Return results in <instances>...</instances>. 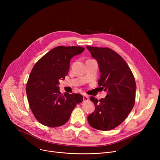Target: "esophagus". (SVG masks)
<instances>
[{
    "instance_id": "obj_1",
    "label": "esophagus",
    "mask_w": 160,
    "mask_h": 160,
    "mask_svg": "<svg viewBox=\"0 0 160 160\" xmlns=\"http://www.w3.org/2000/svg\"><path fill=\"white\" fill-rule=\"evenodd\" d=\"M83 100H84V101H88V100H89L88 96H87L86 95H83Z\"/></svg>"
}]
</instances>
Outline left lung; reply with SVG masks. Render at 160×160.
<instances>
[{
	"instance_id": "8db88e82",
	"label": "left lung",
	"mask_w": 160,
	"mask_h": 160,
	"mask_svg": "<svg viewBox=\"0 0 160 160\" xmlns=\"http://www.w3.org/2000/svg\"><path fill=\"white\" fill-rule=\"evenodd\" d=\"M97 61L100 77L98 86L107 92L104 98L90 100L95 110L88 117L91 127L110 130L127 118L135 104L136 84L133 75L123 58L109 48L86 47Z\"/></svg>"
}]
</instances>
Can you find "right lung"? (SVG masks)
I'll list each match as a JSON object with an SVG mask.
<instances>
[{"label": "right lung", "mask_w": 160, "mask_h": 160, "mask_svg": "<svg viewBox=\"0 0 160 160\" xmlns=\"http://www.w3.org/2000/svg\"><path fill=\"white\" fill-rule=\"evenodd\" d=\"M81 47H56L33 66L26 88L28 101L36 119L48 127H58L70 118L76 105L83 101L79 93L63 95L58 85L68 74L70 61L83 52Z\"/></svg>", "instance_id": "1"}]
</instances>
